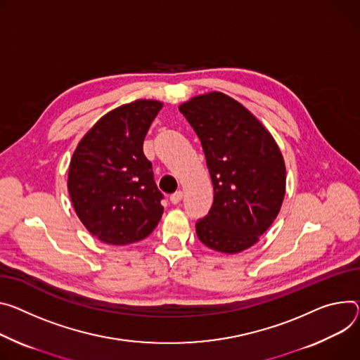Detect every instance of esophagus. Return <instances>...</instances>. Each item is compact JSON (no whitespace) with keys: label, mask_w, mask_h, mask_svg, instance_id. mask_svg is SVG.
Here are the masks:
<instances>
[{"label":"esophagus","mask_w":360,"mask_h":360,"mask_svg":"<svg viewBox=\"0 0 360 360\" xmlns=\"http://www.w3.org/2000/svg\"><path fill=\"white\" fill-rule=\"evenodd\" d=\"M182 197H184V192H182V191H176L175 193H172V195H171L169 200H171V202H172L174 205H176V204H179V202H181Z\"/></svg>","instance_id":"obj_1"}]
</instances>
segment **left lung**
<instances>
[{"instance_id": "left-lung-1", "label": "left lung", "mask_w": 360, "mask_h": 360, "mask_svg": "<svg viewBox=\"0 0 360 360\" xmlns=\"http://www.w3.org/2000/svg\"><path fill=\"white\" fill-rule=\"evenodd\" d=\"M179 112L198 135L214 185V202L195 224L211 250L237 254L276 219L285 193L281 152L259 120L219 91L192 97Z\"/></svg>"}]
</instances>
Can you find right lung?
I'll use <instances>...</instances> for the list:
<instances>
[{
  "label": "right lung",
  "mask_w": 360,
  "mask_h": 360,
  "mask_svg": "<svg viewBox=\"0 0 360 360\" xmlns=\"http://www.w3.org/2000/svg\"><path fill=\"white\" fill-rule=\"evenodd\" d=\"M160 109L158 101H136L109 112L73 153L68 181L70 198L83 225L102 243L141 241L163 214V195L143 153L148 129Z\"/></svg>",
  "instance_id": "add662e5"
}]
</instances>
